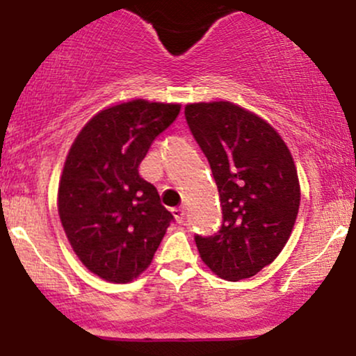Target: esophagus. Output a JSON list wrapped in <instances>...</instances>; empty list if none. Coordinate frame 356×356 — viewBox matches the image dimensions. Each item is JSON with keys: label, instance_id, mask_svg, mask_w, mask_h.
I'll return each instance as SVG.
<instances>
[{"label": "esophagus", "instance_id": "1", "mask_svg": "<svg viewBox=\"0 0 356 356\" xmlns=\"http://www.w3.org/2000/svg\"><path fill=\"white\" fill-rule=\"evenodd\" d=\"M171 211H173V217L177 218L178 223L185 222V209L183 207H178V209H173Z\"/></svg>", "mask_w": 356, "mask_h": 356}]
</instances>
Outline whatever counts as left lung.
<instances>
[{
    "label": "left lung",
    "instance_id": "left-lung-1",
    "mask_svg": "<svg viewBox=\"0 0 356 356\" xmlns=\"http://www.w3.org/2000/svg\"><path fill=\"white\" fill-rule=\"evenodd\" d=\"M191 134L209 159L223 223L195 235L202 261L227 281L252 277L281 254L296 222L301 188L289 147L257 114L229 101L185 107Z\"/></svg>",
    "mask_w": 356,
    "mask_h": 356
}]
</instances>
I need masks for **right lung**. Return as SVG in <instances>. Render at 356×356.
I'll list each match as a JSON object with an SVG mask.
<instances>
[{
  "mask_svg": "<svg viewBox=\"0 0 356 356\" xmlns=\"http://www.w3.org/2000/svg\"><path fill=\"white\" fill-rule=\"evenodd\" d=\"M179 104H115L82 127L58 183V215L72 249L92 274L129 282L149 267L173 215L138 168Z\"/></svg>",
  "mask_w": 356,
  "mask_h": 356,
  "instance_id": "1",
  "label": "right lung"
}]
</instances>
